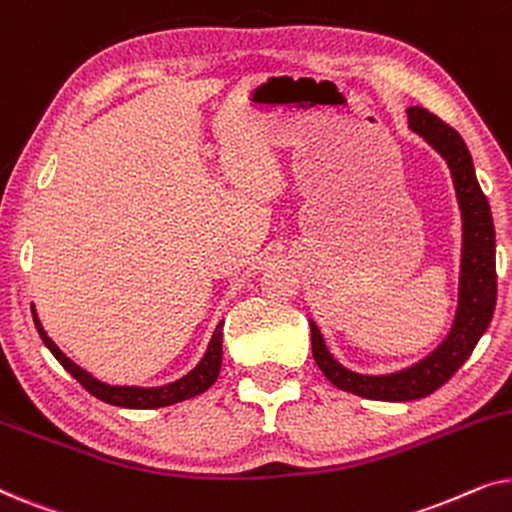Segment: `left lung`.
Wrapping results in <instances>:
<instances>
[{
    "label": "left lung",
    "instance_id": "left-lung-1",
    "mask_svg": "<svg viewBox=\"0 0 512 512\" xmlns=\"http://www.w3.org/2000/svg\"><path fill=\"white\" fill-rule=\"evenodd\" d=\"M408 128L417 132L450 167L461 212L459 300L443 342L408 368L366 375L342 366L328 352L324 335L310 319L312 354L328 380L370 401H417L450 380L485 335L496 305V237L489 202L475 177L471 151L457 130L424 107H408Z\"/></svg>",
    "mask_w": 512,
    "mask_h": 512
}]
</instances>
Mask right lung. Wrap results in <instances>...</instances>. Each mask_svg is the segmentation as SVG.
<instances>
[{
    "instance_id": "add662e5",
    "label": "right lung",
    "mask_w": 512,
    "mask_h": 512,
    "mask_svg": "<svg viewBox=\"0 0 512 512\" xmlns=\"http://www.w3.org/2000/svg\"><path fill=\"white\" fill-rule=\"evenodd\" d=\"M32 317L41 340H44V345L51 349L55 359L60 361V366L65 368L69 375L76 377V380H79L83 387H86V391H90L95 398H100V401L109 405H116V408H130V410L165 408V405H174V403L188 401V398L193 396H200L202 391L212 387L216 377H219L221 361H223V321H219V326H216L212 340H209V345L205 349V356H202L198 366L188 370L184 377H179V380L174 382L160 384V387H125V384H107L97 380V377L90 375L88 370L76 366V363L69 359V356L62 352L51 338H48V333L44 331V326H41L39 314L34 310V305H32Z\"/></svg>"
}]
</instances>
